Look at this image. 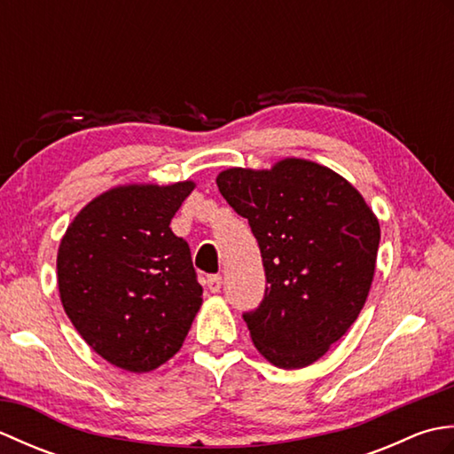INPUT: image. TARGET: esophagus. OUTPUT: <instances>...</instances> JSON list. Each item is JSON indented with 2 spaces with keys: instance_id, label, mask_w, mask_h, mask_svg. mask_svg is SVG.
Instances as JSON below:
<instances>
[{
  "instance_id": "34e87169",
  "label": "esophagus",
  "mask_w": 454,
  "mask_h": 454,
  "mask_svg": "<svg viewBox=\"0 0 454 454\" xmlns=\"http://www.w3.org/2000/svg\"><path fill=\"white\" fill-rule=\"evenodd\" d=\"M207 286L210 293H220L222 288V277L220 275H208L207 277Z\"/></svg>"
}]
</instances>
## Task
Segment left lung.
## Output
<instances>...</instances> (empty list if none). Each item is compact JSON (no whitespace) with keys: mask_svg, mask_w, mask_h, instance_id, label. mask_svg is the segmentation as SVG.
<instances>
[{"mask_svg":"<svg viewBox=\"0 0 454 454\" xmlns=\"http://www.w3.org/2000/svg\"><path fill=\"white\" fill-rule=\"evenodd\" d=\"M222 197L247 218L265 267V294L244 312L254 345L281 369H302L340 341L371 291L380 226L361 192L320 163L232 168Z\"/></svg>","mask_w":454,"mask_h":454,"instance_id":"left-lung-1","label":"left lung"}]
</instances>
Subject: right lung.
<instances>
[{
	"instance_id": "1",
	"label": "right lung",
	"mask_w": 454,
	"mask_h": 454,
	"mask_svg": "<svg viewBox=\"0 0 454 454\" xmlns=\"http://www.w3.org/2000/svg\"><path fill=\"white\" fill-rule=\"evenodd\" d=\"M192 189L114 187L80 210L58 247L67 317L119 369L148 372L171 359L202 304L189 244L169 228Z\"/></svg>"
}]
</instances>
